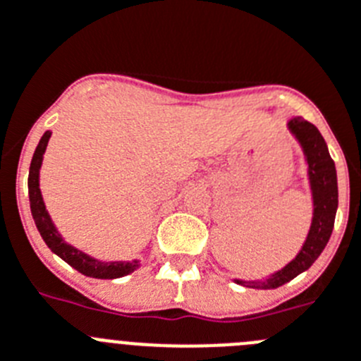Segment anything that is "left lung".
<instances>
[{"label":"left lung","instance_id":"obj_1","mask_svg":"<svg viewBox=\"0 0 361 361\" xmlns=\"http://www.w3.org/2000/svg\"><path fill=\"white\" fill-rule=\"evenodd\" d=\"M286 128L299 143L304 155V163H306L313 206L312 224H310L306 240L297 256L290 263L284 264L283 269L263 277V279H234V283L247 286V288H279L299 274L306 272L315 263L317 257L322 254L324 247L331 238L333 226H335L336 209H338V183H336L335 163L327 150L326 141L319 128L302 120L300 116H293L286 120Z\"/></svg>","mask_w":361,"mask_h":361}]
</instances>
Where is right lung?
<instances>
[{"label": "right lung", "mask_w": 361, "mask_h": 361, "mask_svg": "<svg viewBox=\"0 0 361 361\" xmlns=\"http://www.w3.org/2000/svg\"><path fill=\"white\" fill-rule=\"evenodd\" d=\"M51 137V132L46 130L42 134L41 141H39L37 148L34 152L32 163H30V173H28V198H30V209H32V216H34L37 231L41 233L42 240L46 245L51 249L53 254H57L61 259L71 264L73 269L78 270L80 274L87 277H94V279H118L132 274L141 267V259L132 261H102L97 257L89 256V254L82 252L80 249L73 247L71 243L64 240L61 233H59L57 226L53 224L51 216H49L48 209H46L44 198H42L41 191V166L42 159H44L46 147Z\"/></svg>", "instance_id": "obj_1"}]
</instances>
